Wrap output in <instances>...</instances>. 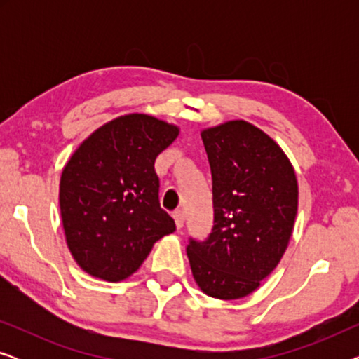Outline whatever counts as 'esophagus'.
I'll return each mask as SVG.
<instances>
[{
    "mask_svg": "<svg viewBox=\"0 0 359 359\" xmlns=\"http://www.w3.org/2000/svg\"><path fill=\"white\" fill-rule=\"evenodd\" d=\"M173 217H175L176 227H178V229L183 227V224H184V212H183V210H181V209L180 210H175Z\"/></svg>",
    "mask_w": 359,
    "mask_h": 359,
    "instance_id": "esophagus-1",
    "label": "esophagus"
}]
</instances>
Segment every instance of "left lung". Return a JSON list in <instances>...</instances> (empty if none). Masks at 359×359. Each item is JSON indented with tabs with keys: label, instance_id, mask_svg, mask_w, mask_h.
Segmentation results:
<instances>
[{
	"label": "left lung",
	"instance_id": "1",
	"mask_svg": "<svg viewBox=\"0 0 359 359\" xmlns=\"http://www.w3.org/2000/svg\"><path fill=\"white\" fill-rule=\"evenodd\" d=\"M212 175L214 227L189 238L201 291L232 301L259 287L286 252L297 214V180L281 147L247 121L201 132Z\"/></svg>",
	"mask_w": 359,
	"mask_h": 359
}]
</instances>
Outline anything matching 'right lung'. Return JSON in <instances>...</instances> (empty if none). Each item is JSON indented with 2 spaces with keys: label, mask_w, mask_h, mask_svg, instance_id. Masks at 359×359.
<instances>
[{
  "label": "right lung",
  "mask_w": 359,
  "mask_h": 359,
  "mask_svg": "<svg viewBox=\"0 0 359 359\" xmlns=\"http://www.w3.org/2000/svg\"><path fill=\"white\" fill-rule=\"evenodd\" d=\"M178 134L176 126L135 112L101 126L70 156L58 201L67 245L83 271L119 283L156 240L175 232L160 208L155 160Z\"/></svg>",
  "instance_id": "add662e5"
}]
</instances>
